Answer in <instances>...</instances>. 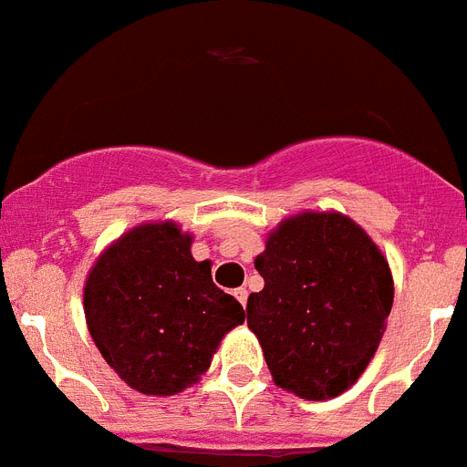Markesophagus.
I'll use <instances>...</instances> for the list:
<instances>
[{
    "label": "esophagus",
    "instance_id": "esophagus-1",
    "mask_svg": "<svg viewBox=\"0 0 467 467\" xmlns=\"http://www.w3.org/2000/svg\"><path fill=\"white\" fill-rule=\"evenodd\" d=\"M234 296H236L238 303L245 307V303H248V291H245V288H236V291H234Z\"/></svg>",
    "mask_w": 467,
    "mask_h": 467
}]
</instances>
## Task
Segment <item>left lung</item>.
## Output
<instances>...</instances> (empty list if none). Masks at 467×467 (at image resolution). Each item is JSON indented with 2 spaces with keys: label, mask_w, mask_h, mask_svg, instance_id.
I'll list each match as a JSON object with an SVG mask.
<instances>
[{
  "label": "left lung",
  "mask_w": 467,
  "mask_h": 467,
  "mask_svg": "<svg viewBox=\"0 0 467 467\" xmlns=\"http://www.w3.org/2000/svg\"><path fill=\"white\" fill-rule=\"evenodd\" d=\"M265 279L248 296V327L276 387L306 400L341 396L387 331L394 276L368 231L341 212L281 219L255 257Z\"/></svg>",
  "instance_id": "1"
}]
</instances>
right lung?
<instances>
[{"instance_id": "add662e5", "label": "right lung", "mask_w": 467, "mask_h": 467, "mask_svg": "<svg viewBox=\"0 0 467 467\" xmlns=\"http://www.w3.org/2000/svg\"><path fill=\"white\" fill-rule=\"evenodd\" d=\"M176 222L129 229L99 253L83 286L88 331L114 372L145 396L198 384L245 312L212 281Z\"/></svg>"}]
</instances>
